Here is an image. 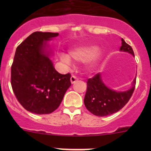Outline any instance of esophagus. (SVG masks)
<instances>
[{
	"label": "esophagus",
	"mask_w": 151,
	"mask_h": 151,
	"mask_svg": "<svg viewBox=\"0 0 151 151\" xmlns=\"http://www.w3.org/2000/svg\"><path fill=\"white\" fill-rule=\"evenodd\" d=\"M70 80H71V83L73 84V83H76V82H77V80H78V79H77V77H76V76L72 75L71 77V79H70Z\"/></svg>",
	"instance_id": "obj_1"
}]
</instances>
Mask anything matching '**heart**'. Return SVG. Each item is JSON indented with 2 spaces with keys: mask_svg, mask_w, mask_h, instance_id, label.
I'll return each mask as SVG.
<instances>
[{
  "mask_svg": "<svg viewBox=\"0 0 151 151\" xmlns=\"http://www.w3.org/2000/svg\"><path fill=\"white\" fill-rule=\"evenodd\" d=\"M69 55L74 60L80 62L85 61L91 58L92 63H95L102 58L103 52L98 50V47L96 46L88 45L73 49L69 52ZM60 59L66 65H70L71 63V58L67 55H60Z\"/></svg>",
  "mask_w": 151,
  "mask_h": 151,
  "instance_id": "obj_1",
  "label": "heart"
}]
</instances>
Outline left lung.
Returning a JSON list of instances; mask_svg holds the SVG:
<instances>
[{"instance_id": "left-lung-1", "label": "left lung", "mask_w": 151, "mask_h": 151, "mask_svg": "<svg viewBox=\"0 0 151 151\" xmlns=\"http://www.w3.org/2000/svg\"><path fill=\"white\" fill-rule=\"evenodd\" d=\"M120 50L128 52L134 56L130 45L126 43L123 39ZM136 85V78L132 83V88L123 92H117L107 88L103 83L101 74L98 73L87 81V91L84 104L87 109L94 115L99 117L107 116L118 112L129 101L133 94Z\"/></svg>"}]
</instances>
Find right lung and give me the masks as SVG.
Returning a JSON list of instances; mask_svg holds the SVG:
<instances>
[{
    "label": "right lung",
    "instance_id": "obj_1",
    "mask_svg": "<svg viewBox=\"0 0 151 151\" xmlns=\"http://www.w3.org/2000/svg\"><path fill=\"white\" fill-rule=\"evenodd\" d=\"M58 33L36 31L17 47L11 69V84L17 99L37 115L54 112L71 86V74L58 72L45 50Z\"/></svg>",
    "mask_w": 151,
    "mask_h": 151
}]
</instances>
